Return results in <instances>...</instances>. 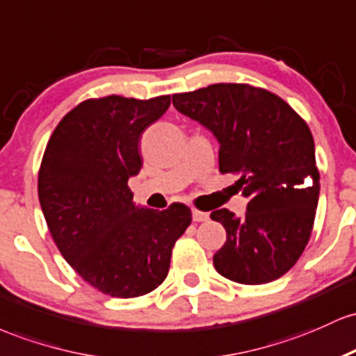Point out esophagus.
<instances>
[{"mask_svg": "<svg viewBox=\"0 0 356 356\" xmlns=\"http://www.w3.org/2000/svg\"><path fill=\"white\" fill-rule=\"evenodd\" d=\"M191 218H193V222H207L209 220V213L207 211L193 210L191 211Z\"/></svg>", "mask_w": 356, "mask_h": 356, "instance_id": "obj_1", "label": "esophagus"}]
</instances>
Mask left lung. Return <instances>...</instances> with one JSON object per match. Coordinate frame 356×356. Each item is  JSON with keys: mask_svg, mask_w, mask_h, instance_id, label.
Segmentation results:
<instances>
[{"mask_svg": "<svg viewBox=\"0 0 356 356\" xmlns=\"http://www.w3.org/2000/svg\"><path fill=\"white\" fill-rule=\"evenodd\" d=\"M178 113L220 145L222 173L249 200L243 217L211 211L227 241L213 255L218 274L241 284H266L291 269L313 230L319 173L309 127L273 92L247 83H213L173 95Z\"/></svg>", "mask_w": 356, "mask_h": 356, "instance_id": "1", "label": "left lung"}]
</instances>
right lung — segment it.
I'll return each mask as SVG.
<instances>
[{"instance_id": "right-lung-1", "label": "right lung", "mask_w": 356, "mask_h": 356, "mask_svg": "<svg viewBox=\"0 0 356 356\" xmlns=\"http://www.w3.org/2000/svg\"><path fill=\"white\" fill-rule=\"evenodd\" d=\"M170 104V95L83 101L55 127L40 166V207L60 254L113 298L156 289L191 222L183 203L161 211L139 207L127 186L143 165L139 138Z\"/></svg>"}]
</instances>
